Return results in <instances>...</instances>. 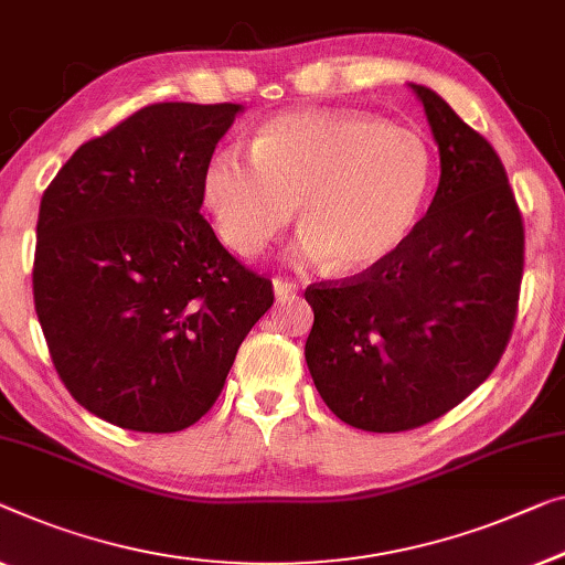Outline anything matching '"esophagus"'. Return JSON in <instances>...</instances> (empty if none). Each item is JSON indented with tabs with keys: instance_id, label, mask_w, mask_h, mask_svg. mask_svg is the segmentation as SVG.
<instances>
[{
	"instance_id": "obj_1",
	"label": "esophagus",
	"mask_w": 565,
	"mask_h": 565,
	"mask_svg": "<svg viewBox=\"0 0 565 565\" xmlns=\"http://www.w3.org/2000/svg\"><path fill=\"white\" fill-rule=\"evenodd\" d=\"M299 291V284L297 281H289V279H274V294H276V299H286V297H291V294H297Z\"/></svg>"
}]
</instances>
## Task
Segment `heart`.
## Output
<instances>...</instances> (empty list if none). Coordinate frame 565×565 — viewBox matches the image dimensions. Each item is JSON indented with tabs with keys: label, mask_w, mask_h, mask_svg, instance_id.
Wrapping results in <instances>:
<instances>
[{
	"label": "heart",
	"mask_w": 565,
	"mask_h": 565,
	"mask_svg": "<svg viewBox=\"0 0 565 565\" xmlns=\"http://www.w3.org/2000/svg\"><path fill=\"white\" fill-rule=\"evenodd\" d=\"M434 151L418 131L358 111L274 116L250 154L221 149L202 170L213 228L256 258L299 213L291 256L342 274L385 264L416 233L434 190Z\"/></svg>",
	"instance_id": "b5f03b06"
}]
</instances>
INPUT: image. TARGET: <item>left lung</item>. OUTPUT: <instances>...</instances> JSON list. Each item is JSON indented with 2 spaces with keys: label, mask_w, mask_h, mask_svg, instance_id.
Masks as SVG:
<instances>
[{
  "label": "left lung",
  "mask_w": 565,
  "mask_h": 565,
  "mask_svg": "<svg viewBox=\"0 0 565 565\" xmlns=\"http://www.w3.org/2000/svg\"><path fill=\"white\" fill-rule=\"evenodd\" d=\"M439 145L441 177L416 233L385 264L305 291V358L344 424L408 431L444 416L500 363L518 315L523 215L482 134L411 83Z\"/></svg>",
  "instance_id": "1"
}]
</instances>
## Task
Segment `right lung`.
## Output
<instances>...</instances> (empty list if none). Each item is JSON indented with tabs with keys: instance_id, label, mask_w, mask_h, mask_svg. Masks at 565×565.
Masks as SVG:
<instances>
[{
	"instance_id": "add662e5",
	"label": "right lung",
	"mask_w": 565,
	"mask_h": 565,
	"mask_svg": "<svg viewBox=\"0 0 565 565\" xmlns=\"http://www.w3.org/2000/svg\"><path fill=\"white\" fill-rule=\"evenodd\" d=\"M241 104H151L75 149L40 202L35 311L67 393L108 424L182 431L213 408L274 286L200 215Z\"/></svg>"
}]
</instances>
